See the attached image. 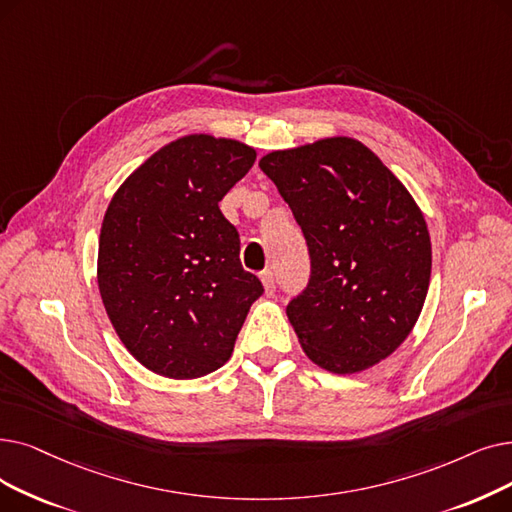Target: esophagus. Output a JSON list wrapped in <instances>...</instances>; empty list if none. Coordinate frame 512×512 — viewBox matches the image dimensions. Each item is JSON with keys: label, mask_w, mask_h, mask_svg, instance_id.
I'll return each instance as SVG.
<instances>
[{"label": "esophagus", "mask_w": 512, "mask_h": 512, "mask_svg": "<svg viewBox=\"0 0 512 512\" xmlns=\"http://www.w3.org/2000/svg\"><path fill=\"white\" fill-rule=\"evenodd\" d=\"M261 282H263V288H265V295H274V291H276V274L272 270H265L261 274Z\"/></svg>", "instance_id": "1"}]
</instances>
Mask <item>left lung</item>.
Listing matches in <instances>:
<instances>
[{"instance_id":"left-lung-1","label":"left lung","mask_w":512,"mask_h":512,"mask_svg":"<svg viewBox=\"0 0 512 512\" xmlns=\"http://www.w3.org/2000/svg\"><path fill=\"white\" fill-rule=\"evenodd\" d=\"M307 240L311 276L288 303L307 358L362 372L412 332L431 280V238L412 194L362 142L337 136L259 161Z\"/></svg>"}]
</instances>
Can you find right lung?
Wrapping results in <instances>:
<instances>
[{
  "mask_svg": "<svg viewBox=\"0 0 512 512\" xmlns=\"http://www.w3.org/2000/svg\"><path fill=\"white\" fill-rule=\"evenodd\" d=\"M255 159L238 140L190 133L154 152L110 198L100 297L121 343L154 374L182 381L224 366L263 293L219 211Z\"/></svg>",
  "mask_w": 512,
  "mask_h": 512,
  "instance_id": "1",
  "label": "right lung"
}]
</instances>
